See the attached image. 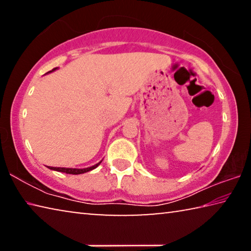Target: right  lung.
Listing matches in <instances>:
<instances>
[{"mask_svg":"<svg viewBox=\"0 0 251 251\" xmlns=\"http://www.w3.org/2000/svg\"><path fill=\"white\" fill-rule=\"evenodd\" d=\"M56 70V69H53L52 71ZM50 71V72H52ZM101 163V161H100L99 164L94 165V166L92 167H88V168H83V169H77V168H64V167H49L50 169H53V171H56V172H61V173H66V174H72V175H78V174H84V173H87L92 171V169L96 168Z\"/></svg>","mask_w":251,"mask_h":251,"instance_id":"right-lung-1","label":"right lung"}]
</instances>
